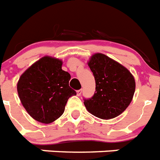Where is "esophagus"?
<instances>
[{"label":"esophagus","instance_id":"obj_1","mask_svg":"<svg viewBox=\"0 0 160 160\" xmlns=\"http://www.w3.org/2000/svg\"><path fill=\"white\" fill-rule=\"evenodd\" d=\"M82 92V89L77 91V96H80V95H81Z\"/></svg>","mask_w":160,"mask_h":160}]
</instances>
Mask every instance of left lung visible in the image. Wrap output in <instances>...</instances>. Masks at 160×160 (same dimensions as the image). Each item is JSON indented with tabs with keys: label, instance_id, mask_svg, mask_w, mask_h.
Here are the masks:
<instances>
[{
	"label": "left lung",
	"instance_id": "left-lung-1",
	"mask_svg": "<svg viewBox=\"0 0 160 160\" xmlns=\"http://www.w3.org/2000/svg\"><path fill=\"white\" fill-rule=\"evenodd\" d=\"M88 64L95 78L96 92L84 105L98 118L110 120L131 104L135 90V78L123 65L103 53L92 55Z\"/></svg>",
	"mask_w": 160,
	"mask_h": 160
}]
</instances>
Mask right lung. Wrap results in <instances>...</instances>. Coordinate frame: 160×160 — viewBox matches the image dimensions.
<instances>
[{"label":"right lung","mask_w":160,"mask_h":160,"mask_svg":"<svg viewBox=\"0 0 160 160\" xmlns=\"http://www.w3.org/2000/svg\"><path fill=\"white\" fill-rule=\"evenodd\" d=\"M62 65V60L44 56L28 68L17 82L23 107L40 123H52L59 118L68 98L76 95L69 87L71 76Z\"/></svg>","instance_id":"obj_1"}]
</instances>
